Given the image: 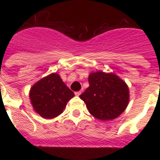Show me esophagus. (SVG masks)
<instances>
[{
	"mask_svg": "<svg viewBox=\"0 0 160 160\" xmlns=\"http://www.w3.org/2000/svg\"><path fill=\"white\" fill-rule=\"evenodd\" d=\"M81 91H77V92H75V93H74V94H75V95L76 96H79V95H80V94H81Z\"/></svg>",
	"mask_w": 160,
	"mask_h": 160,
	"instance_id": "esophagus-1",
	"label": "esophagus"
}]
</instances>
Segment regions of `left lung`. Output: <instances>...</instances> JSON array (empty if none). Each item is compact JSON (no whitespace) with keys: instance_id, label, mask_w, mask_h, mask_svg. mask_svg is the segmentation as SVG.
<instances>
[{"instance_id":"left-lung-1","label":"left lung","mask_w":160,"mask_h":160,"mask_svg":"<svg viewBox=\"0 0 160 160\" xmlns=\"http://www.w3.org/2000/svg\"><path fill=\"white\" fill-rule=\"evenodd\" d=\"M88 88L80 95L89 112L102 121L112 120L126 110L130 99L129 88L113 73L93 72L89 74Z\"/></svg>"}]
</instances>
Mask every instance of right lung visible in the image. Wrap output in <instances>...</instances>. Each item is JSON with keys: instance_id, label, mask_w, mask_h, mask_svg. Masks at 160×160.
I'll return each mask as SVG.
<instances>
[{"instance_id": "add662e5", "label": "right lung", "mask_w": 160, "mask_h": 160, "mask_svg": "<svg viewBox=\"0 0 160 160\" xmlns=\"http://www.w3.org/2000/svg\"><path fill=\"white\" fill-rule=\"evenodd\" d=\"M73 96V91L68 88L57 73L42 78L29 90V98L33 110L47 119L60 115Z\"/></svg>"}]
</instances>
